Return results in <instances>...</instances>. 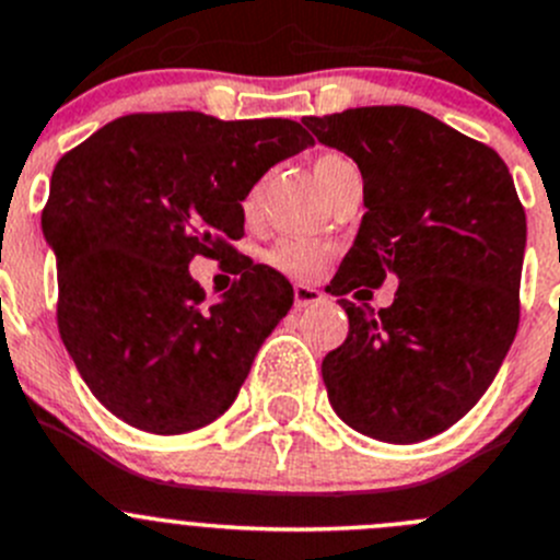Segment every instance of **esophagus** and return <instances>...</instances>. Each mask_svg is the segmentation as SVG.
Returning <instances> with one entry per match:
<instances>
[{"label":"esophagus","mask_w":560,"mask_h":560,"mask_svg":"<svg viewBox=\"0 0 560 560\" xmlns=\"http://www.w3.org/2000/svg\"><path fill=\"white\" fill-rule=\"evenodd\" d=\"M292 295H295V310H306V306H317L323 304V292L317 287L310 284H295L292 287Z\"/></svg>","instance_id":"obj_1"}]
</instances>
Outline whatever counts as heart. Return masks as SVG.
<instances>
[{
	"label": "heart",
	"instance_id": "heart-1",
	"mask_svg": "<svg viewBox=\"0 0 560 560\" xmlns=\"http://www.w3.org/2000/svg\"><path fill=\"white\" fill-rule=\"evenodd\" d=\"M357 168L351 160L339 151H326L315 160L312 171H315L317 185L326 190L328 182L339 174V171ZM259 198H262V185H254L243 198V215L254 218L256 209H259ZM334 248L326 243H317V240H301V237H281L276 240L268 248V265L276 268L279 273L290 276V279H317V276L326 270V265L331 262Z\"/></svg>",
	"mask_w": 560,
	"mask_h": 560
}]
</instances>
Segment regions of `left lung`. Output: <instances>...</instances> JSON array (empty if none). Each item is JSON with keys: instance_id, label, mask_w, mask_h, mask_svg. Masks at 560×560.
<instances>
[{"instance_id": "obj_1", "label": "left lung", "mask_w": 560, "mask_h": 560, "mask_svg": "<svg viewBox=\"0 0 560 560\" xmlns=\"http://www.w3.org/2000/svg\"><path fill=\"white\" fill-rule=\"evenodd\" d=\"M304 124L357 162L368 207L326 287L351 323L323 359L328 400L359 433L422 442L478 404L516 337L525 209L514 179L498 151L404 104ZM386 275L399 279L386 311L343 298Z\"/></svg>"}]
</instances>
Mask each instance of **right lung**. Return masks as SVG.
Returning <instances> with one entry per match:
<instances>
[{
    "label": "right lung",
    "mask_w": 560,
    "mask_h": 560,
    "mask_svg": "<svg viewBox=\"0 0 560 560\" xmlns=\"http://www.w3.org/2000/svg\"><path fill=\"white\" fill-rule=\"evenodd\" d=\"M310 143L290 118L132 113L57 160L40 215L57 256V328L118 420L171 436L234 404L292 306L290 281L234 248L243 198ZM192 255H234L241 279L207 302L186 270Z\"/></svg>",
    "instance_id": "add662e5"
}]
</instances>
